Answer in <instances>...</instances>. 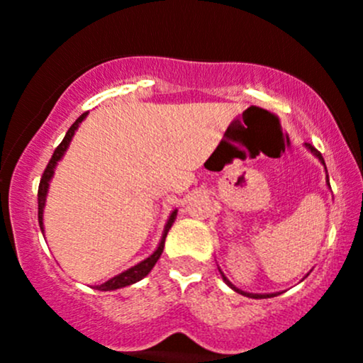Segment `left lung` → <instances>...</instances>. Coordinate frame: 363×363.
I'll use <instances>...</instances> for the list:
<instances>
[{"instance_id":"1","label":"left lung","mask_w":363,"mask_h":363,"mask_svg":"<svg viewBox=\"0 0 363 363\" xmlns=\"http://www.w3.org/2000/svg\"><path fill=\"white\" fill-rule=\"evenodd\" d=\"M306 147H307V148H309V150H311V152H312V153H314V155L319 158V160H320V164H323V165H324V167H326V164H324V158H323V155H320V152H318V150H315L314 147H312V145H311V143H306ZM328 184H329V181H328ZM220 273H222V272H220ZM222 278H223V281H225V283H227V285H228V286H230V289H232V290L239 291V294H242V295H245V297H251V298H268V297H274V294H247V291H242V290H239V289H237V286H234V285H232V283L227 280V277H225V274H223V273H222Z\"/></svg>"}]
</instances>
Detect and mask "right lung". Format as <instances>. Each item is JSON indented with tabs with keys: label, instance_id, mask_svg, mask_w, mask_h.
<instances>
[{
	"label": "right lung",
	"instance_id": "right-lung-1",
	"mask_svg": "<svg viewBox=\"0 0 363 363\" xmlns=\"http://www.w3.org/2000/svg\"><path fill=\"white\" fill-rule=\"evenodd\" d=\"M86 114L89 112H83V114L78 118L74 123L72 124V128L68 129V133H66V136L62 138V141L60 145H57V148L54 150L51 160H49L48 167H45L44 174H43V179H40V184H39V193H37V203H39V225H40V230L44 232V223H43V215H44V205H45V196H48V187H49V181H51L52 174H54V167H56L57 162L61 160V157L65 155L66 148L69 147V141H72L74 131H77L78 126H80V123L83 119L86 118ZM177 216V210L172 211V215H170V218L167 220V225H165V230H164V235H162V240L160 244H158L157 251L152 254V256L147 257L145 261L138 262L136 266H133V268L126 269V272H123L118 277L111 278L109 281L102 283V285H97L95 286V290H101V291H109V290H116V289H123V286H128V285H133V283L140 281L141 278H145L147 274L152 272V268L155 266V262L158 261V257H160V254L164 252V245H165V237H167V232L169 228L172 227L174 220H176Z\"/></svg>",
	"mask_w": 363,
	"mask_h": 363
}]
</instances>
